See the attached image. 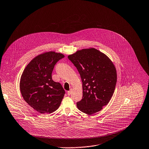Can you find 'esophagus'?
Instances as JSON below:
<instances>
[{
  "instance_id": "34e87169",
  "label": "esophagus",
  "mask_w": 149,
  "mask_h": 149,
  "mask_svg": "<svg viewBox=\"0 0 149 149\" xmlns=\"http://www.w3.org/2000/svg\"><path fill=\"white\" fill-rule=\"evenodd\" d=\"M71 94H72V90H70L69 91H68V94L69 95H70Z\"/></svg>"
}]
</instances>
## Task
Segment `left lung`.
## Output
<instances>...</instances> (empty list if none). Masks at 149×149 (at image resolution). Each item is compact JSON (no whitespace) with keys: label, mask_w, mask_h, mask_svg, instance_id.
<instances>
[{"label":"left lung","mask_w":149,"mask_h":149,"mask_svg":"<svg viewBox=\"0 0 149 149\" xmlns=\"http://www.w3.org/2000/svg\"><path fill=\"white\" fill-rule=\"evenodd\" d=\"M82 81L83 98L77 102L81 112L91 115L109 102L115 88L117 74L111 60L94 48L82 49L69 55Z\"/></svg>","instance_id":"8db88e82"}]
</instances>
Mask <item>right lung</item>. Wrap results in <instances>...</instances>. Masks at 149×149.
Masks as SVG:
<instances>
[{
  "label": "right lung",
  "mask_w": 149,
  "mask_h": 149,
  "mask_svg": "<svg viewBox=\"0 0 149 149\" xmlns=\"http://www.w3.org/2000/svg\"><path fill=\"white\" fill-rule=\"evenodd\" d=\"M64 57L54 51L40 54L30 61L22 74L21 94L26 102L41 113L55 111L64 97L62 85L52 79L55 64Z\"/></svg>",
  "instance_id": "add662e5"
}]
</instances>
